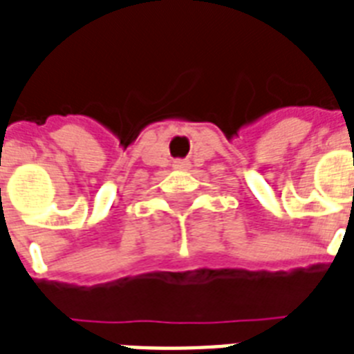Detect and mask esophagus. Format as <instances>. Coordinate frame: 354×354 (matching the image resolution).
Returning a JSON list of instances; mask_svg holds the SVG:
<instances>
[{
	"label": "esophagus",
	"mask_w": 354,
	"mask_h": 354,
	"mask_svg": "<svg viewBox=\"0 0 354 354\" xmlns=\"http://www.w3.org/2000/svg\"><path fill=\"white\" fill-rule=\"evenodd\" d=\"M174 168L175 169H188L190 168V162H188V160H175Z\"/></svg>",
	"instance_id": "esophagus-1"
}]
</instances>
